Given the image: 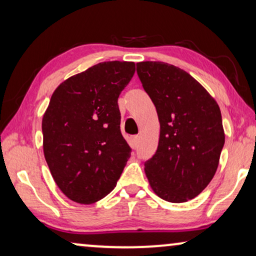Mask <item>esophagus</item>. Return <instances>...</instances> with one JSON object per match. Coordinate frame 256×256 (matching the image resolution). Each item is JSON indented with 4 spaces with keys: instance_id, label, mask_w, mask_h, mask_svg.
<instances>
[{
    "instance_id": "34e87169",
    "label": "esophagus",
    "mask_w": 256,
    "mask_h": 256,
    "mask_svg": "<svg viewBox=\"0 0 256 256\" xmlns=\"http://www.w3.org/2000/svg\"><path fill=\"white\" fill-rule=\"evenodd\" d=\"M138 145H139V136H132L131 139H130V146L132 147V148H136V147H138Z\"/></svg>"
}]
</instances>
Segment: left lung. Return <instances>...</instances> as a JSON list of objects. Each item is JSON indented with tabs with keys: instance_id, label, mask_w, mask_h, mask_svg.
<instances>
[{
	"instance_id": "8db88e82",
	"label": "left lung",
	"mask_w": 256,
	"mask_h": 256,
	"mask_svg": "<svg viewBox=\"0 0 256 256\" xmlns=\"http://www.w3.org/2000/svg\"><path fill=\"white\" fill-rule=\"evenodd\" d=\"M136 74L160 122L156 152L145 162L150 184L172 203L195 198L214 176L224 147L220 109L181 68L144 61L136 64Z\"/></svg>"
}]
</instances>
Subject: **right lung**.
Segmentation results:
<instances>
[{"instance_id":"1","label":"right lung","mask_w":256,"mask_h":256,"mask_svg":"<svg viewBox=\"0 0 256 256\" xmlns=\"http://www.w3.org/2000/svg\"><path fill=\"white\" fill-rule=\"evenodd\" d=\"M134 62L97 64L62 82L42 117L44 156L68 198L90 204L112 192L131 147L120 132L118 97Z\"/></svg>"}]
</instances>
